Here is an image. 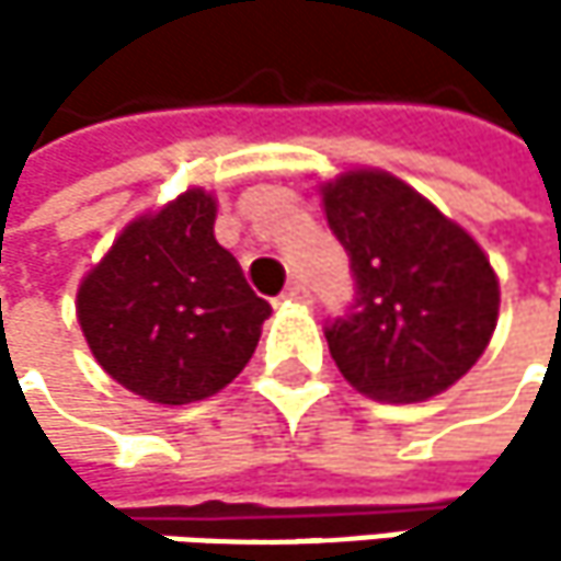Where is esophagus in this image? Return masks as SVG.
<instances>
[{
    "label": "esophagus",
    "mask_w": 561,
    "mask_h": 561,
    "mask_svg": "<svg viewBox=\"0 0 561 561\" xmlns=\"http://www.w3.org/2000/svg\"><path fill=\"white\" fill-rule=\"evenodd\" d=\"M282 301H285V305H308V301H311V295H308V288H305V285L291 282V285L282 291Z\"/></svg>",
    "instance_id": "esophagus-1"
}]
</instances>
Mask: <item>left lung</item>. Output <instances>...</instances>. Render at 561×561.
Instances as JSON below:
<instances>
[{
    "mask_svg": "<svg viewBox=\"0 0 561 561\" xmlns=\"http://www.w3.org/2000/svg\"><path fill=\"white\" fill-rule=\"evenodd\" d=\"M321 204L357 285L354 308L324 331L344 380L380 402L455 387L497 328L488 253L390 171H344L321 184Z\"/></svg>",
    "mask_w": 561,
    "mask_h": 561,
    "instance_id": "left-lung-1",
    "label": "left lung"
}]
</instances>
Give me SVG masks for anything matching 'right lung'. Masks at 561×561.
<instances>
[{"label": "right lung", "mask_w": 561, "mask_h": 561, "mask_svg": "<svg viewBox=\"0 0 561 561\" xmlns=\"http://www.w3.org/2000/svg\"><path fill=\"white\" fill-rule=\"evenodd\" d=\"M214 220V194L187 187L136 217L77 288V321L96 364L159 405L233 383L273 314L217 243Z\"/></svg>", "instance_id": "right-lung-1"}]
</instances>
